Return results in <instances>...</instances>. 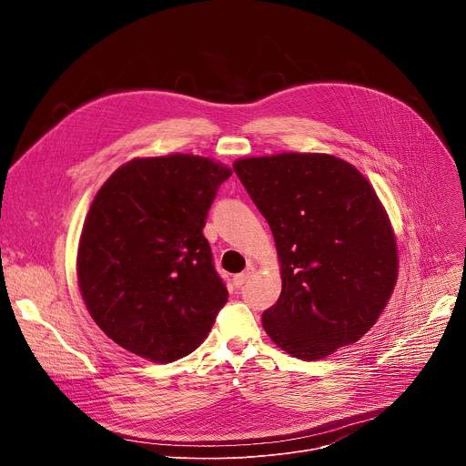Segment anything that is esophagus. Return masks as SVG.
I'll return each instance as SVG.
<instances>
[{
	"mask_svg": "<svg viewBox=\"0 0 466 466\" xmlns=\"http://www.w3.org/2000/svg\"><path fill=\"white\" fill-rule=\"evenodd\" d=\"M252 273H254V268H247L243 273H239V275H236L234 279H232V282H234V286L236 288H241L250 277H252Z\"/></svg>",
	"mask_w": 466,
	"mask_h": 466,
	"instance_id": "34e87169",
	"label": "esophagus"
}]
</instances>
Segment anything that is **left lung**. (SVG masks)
<instances>
[{"instance_id": "obj_1", "label": "left lung", "mask_w": 466, "mask_h": 466, "mask_svg": "<svg viewBox=\"0 0 466 466\" xmlns=\"http://www.w3.org/2000/svg\"><path fill=\"white\" fill-rule=\"evenodd\" d=\"M234 171L280 259L282 293L261 315L273 343L313 361L361 339L398 275L394 232L369 180L319 153L241 158Z\"/></svg>"}]
</instances>
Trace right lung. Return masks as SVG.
<instances>
[{
  "mask_svg": "<svg viewBox=\"0 0 466 466\" xmlns=\"http://www.w3.org/2000/svg\"><path fill=\"white\" fill-rule=\"evenodd\" d=\"M230 175L177 153L130 160L97 191L79 239V289L125 350L171 363L208 336L228 291L203 228Z\"/></svg>",
  "mask_w": 466,
  "mask_h": 466,
  "instance_id": "1",
  "label": "right lung"
}]
</instances>
